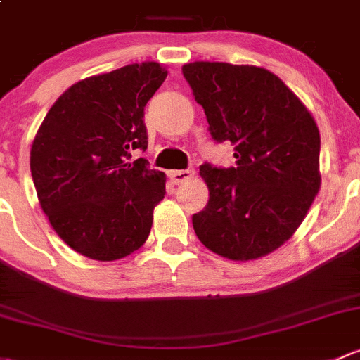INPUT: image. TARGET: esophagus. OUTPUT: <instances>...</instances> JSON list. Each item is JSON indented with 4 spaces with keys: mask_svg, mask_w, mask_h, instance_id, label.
Masks as SVG:
<instances>
[{
    "mask_svg": "<svg viewBox=\"0 0 360 360\" xmlns=\"http://www.w3.org/2000/svg\"><path fill=\"white\" fill-rule=\"evenodd\" d=\"M194 169L192 168H187V169H176V172H172L169 173V179H172V181L175 185H180L184 184V181L191 180L192 176H194Z\"/></svg>",
    "mask_w": 360,
    "mask_h": 360,
    "instance_id": "1",
    "label": "esophagus"
}]
</instances>
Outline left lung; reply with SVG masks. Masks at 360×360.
I'll return each instance as SVG.
<instances>
[{
    "label": "left lung",
    "instance_id": "8db88e82",
    "mask_svg": "<svg viewBox=\"0 0 360 360\" xmlns=\"http://www.w3.org/2000/svg\"><path fill=\"white\" fill-rule=\"evenodd\" d=\"M214 142L234 146L236 166L205 162L210 199L192 214L195 236L229 260L283 246L319 192L321 136L312 114L270 70L225 62L181 68Z\"/></svg>",
    "mask_w": 360,
    "mask_h": 360
}]
</instances>
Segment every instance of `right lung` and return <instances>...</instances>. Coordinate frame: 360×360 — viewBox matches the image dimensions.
I'll use <instances>...</instances> for the list:
<instances>
[{
	"mask_svg": "<svg viewBox=\"0 0 360 360\" xmlns=\"http://www.w3.org/2000/svg\"><path fill=\"white\" fill-rule=\"evenodd\" d=\"M166 76L158 62H143L79 81L36 133L39 205L62 240L91 260H120L149 237L166 179L146 158H129L147 149L143 109Z\"/></svg>",
	"mask_w": 360,
	"mask_h": 360,
	"instance_id": "add662e5",
	"label": "right lung"
}]
</instances>
